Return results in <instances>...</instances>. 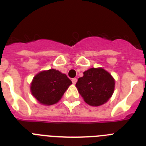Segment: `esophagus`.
<instances>
[{
    "instance_id": "obj_1",
    "label": "esophagus",
    "mask_w": 146,
    "mask_h": 146,
    "mask_svg": "<svg viewBox=\"0 0 146 146\" xmlns=\"http://www.w3.org/2000/svg\"><path fill=\"white\" fill-rule=\"evenodd\" d=\"M72 83H73V84H75L76 82H77V78H73V79L72 80Z\"/></svg>"
}]
</instances>
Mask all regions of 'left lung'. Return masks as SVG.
Listing matches in <instances>:
<instances>
[{"instance_id": "1", "label": "left lung", "mask_w": 146, "mask_h": 146, "mask_svg": "<svg viewBox=\"0 0 146 146\" xmlns=\"http://www.w3.org/2000/svg\"><path fill=\"white\" fill-rule=\"evenodd\" d=\"M76 87L84 101L91 106H100L112 96L115 80L109 72L102 68H91L83 72Z\"/></svg>"}]
</instances>
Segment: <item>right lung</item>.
Here are the masks:
<instances>
[{
	"label": "right lung",
	"mask_w": 146,
	"mask_h": 146,
	"mask_svg": "<svg viewBox=\"0 0 146 146\" xmlns=\"http://www.w3.org/2000/svg\"><path fill=\"white\" fill-rule=\"evenodd\" d=\"M72 83L65 74L52 69L39 72L33 77L31 91L41 104L52 105L61 99Z\"/></svg>",
	"instance_id": "1"
}]
</instances>
